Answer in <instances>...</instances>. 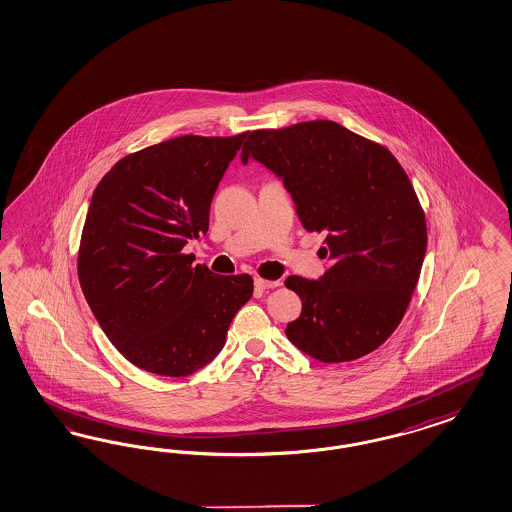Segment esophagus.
Returning <instances> with one entry per match:
<instances>
[{"instance_id": "1", "label": "esophagus", "mask_w": 512, "mask_h": 512, "mask_svg": "<svg viewBox=\"0 0 512 512\" xmlns=\"http://www.w3.org/2000/svg\"><path fill=\"white\" fill-rule=\"evenodd\" d=\"M280 282L278 280H261V278H255V287L257 289H261V291H265V289H274V287H278Z\"/></svg>"}]
</instances>
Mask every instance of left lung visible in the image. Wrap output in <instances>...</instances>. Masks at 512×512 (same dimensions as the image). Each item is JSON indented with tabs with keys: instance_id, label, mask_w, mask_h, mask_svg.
Masks as SVG:
<instances>
[{
	"instance_id": "obj_1",
	"label": "left lung",
	"mask_w": 512,
	"mask_h": 512,
	"mask_svg": "<svg viewBox=\"0 0 512 512\" xmlns=\"http://www.w3.org/2000/svg\"><path fill=\"white\" fill-rule=\"evenodd\" d=\"M240 160H257L282 179L302 227L327 236L325 274L285 280L302 300L287 338L321 363L376 350L405 316L427 247L422 206L403 166L386 147L333 121L249 132Z\"/></svg>"
}]
</instances>
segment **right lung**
I'll return each instance as SVG.
<instances>
[{
	"mask_svg": "<svg viewBox=\"0 0 512 512\" xmlns=\"http://www.w3.org/2000/svg\"><path fill=\"white\" fill-rule=\"evenodd\" d=\"M246 136L145 147L92 194L79 283L111 344L143 371L179 378L204 369L251 299V276H217L181 253L208 234L213 194Z\"/></svg>",
	"mask_w": 512,
	"mask_h": 512,
	"instance_id": "right-lung-1",
	"label": "right lung"
}]
</instances>
